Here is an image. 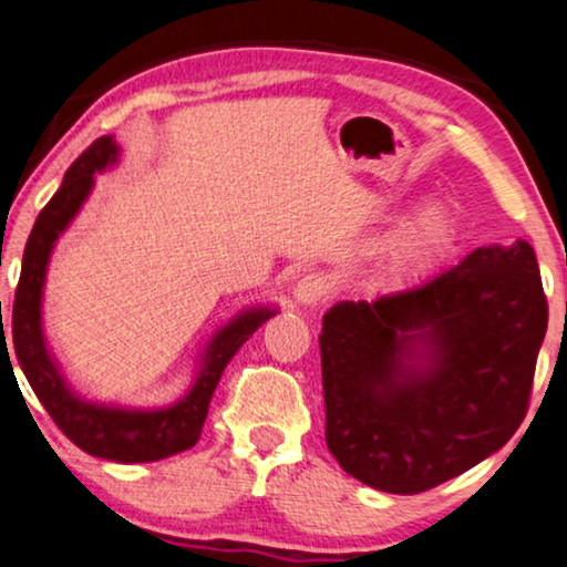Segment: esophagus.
<instances>
[{
    "label": "esophagus",
    "mask_w": 567,
    "mask_h": 567,
    "mask_svg": "<svg viewBox=\"0 0 567 567\" xmlns=\"http://www.w3.org/2000/svg\"><path fill=\"white\" fill-rule=\"evenodd\" d=\"M327 293H330V286H327V281L319 274L301 276L297 286H293V301L299 307H315V303L327 299Z\"/></svg>",
    "instance_id": "34e87169"
}]
</instances>
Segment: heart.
Segmentation results:
<instances>
[{"label": "heart", "mask_w": 567, "mask_h": 567, "mask_svg": "<svg viewBox=\"0 0 567 567\" xmlns=\"http://www.w3.org/2000/svg\"><path fill=\"white\" fill-rule=\"evenodd\" d=\"M453 233H455L453 217H450L445 209L442 207L424 209L396 240L393 256H396L399 268L416 270L424 264H430V260L437 256L450 240H453Z\"/></svg>", "instance_id": "heart-1"}]
</instances>
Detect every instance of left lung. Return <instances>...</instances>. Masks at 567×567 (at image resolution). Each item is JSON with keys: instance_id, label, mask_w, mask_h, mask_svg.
<instances>
[{"instance_id": "obj_1", "label": "left lung", "mask_w": 567, "mask_h": 567, "mask_svg": "<svg viewBox=\"0 0 567 567\" xmlns=\"http://www.w3.org/2000/svg\"><path fill=\"white\" fill-rule=\"evenodd\" d=\"M547 297L529 243L324 315L327 447L385 494H422L504 447L529 409ZM427 363L416 367L415 348Z\"/></svg>"}]
</instances>
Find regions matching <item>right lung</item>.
Here are the masks:
<instances>
[{
    "instance_id": "1",
    "label": "right lung",
    "mask_w": 567,
    "mask_h": 567,
    "mask_svg": "<svg viewBox=\"0 0 567 567\" xmlns=\"http://www.w3.org/2000/svg\"><path fill=\"white\" fill-rule=\"evenodd\" d=\"M114 158H117V145L110 135L94 141L71 163L61 188L38 215L28 245H24L20 284L14 291L12 342L24 379L73 445L89 455L106 457L114 463H151L196 445L204 420H207L212 393H215L229 358L276 311L252 309L229 322L212 340L192 391L174 406L158 409V412H125V409L86 404L73 396L45 350L43 330H40V297H43L45 268L53 243L76 215L81 202L86 199L89 188L94 184V171H102ZM4 342L7 338L2 334V348Z\"/></svg>"
}]
</instances>
